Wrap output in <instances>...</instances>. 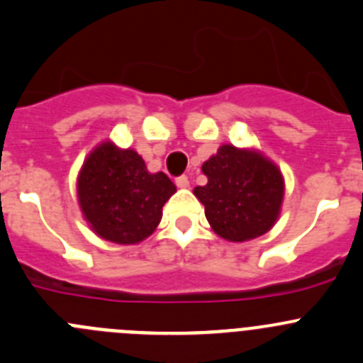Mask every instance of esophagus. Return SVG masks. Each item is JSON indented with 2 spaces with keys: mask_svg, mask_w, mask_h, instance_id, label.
<instances>
[{
  "mask_svg": "<svg viewBox=\"0 0 363 363\" xmlns=\"http://www.w3.org/2000/svg\"><path fill=\"white\" fill-rule=\"evenodd\" d=\"M175 184H177V188H188L189 179L186 177V175H179V177L175 179Z\"/></svg>",
  "mask_w": 363,
  "mask_h": 363,
  "instance_id": "1",
  "label": "esophagus"
}]
</instances>
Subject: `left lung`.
<instances>
[{"instance_id": "8db88e82", "label": "left lung", "mask_w": 363, "mask_h": 363, "mask_svg": "<svg viewBox=\"0 0 363 363\" xmlns=\"http://www.w3.org/2000/svg\"><path fill=\"white\" fill-rule=\"evenodd\" d=\"M206 186L195 196L206 207L211 227L228 241H248L266 234L279 218L284 179L279 168L260 154L221 145L202 164Z\"/></svg>"}]
</instances>
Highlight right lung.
Returning a JSON list of instances; mask_svg holds the SVG:
<instances>
[{
    "instance_id": "right-lung-1",
    "label": "right lung",
    "mask_w": 363,
    "mask_h": 363,
    "mask_svg": "<svg viewBox=\"0 0 363 363\" xmlns=\"http://www.w3.org/2000/svg\"><path fill=\"white\" fill-rule=\"evenodd\" d=\"M175 184L163 174H149L135 150L110 142L97 147L81 168L77 196L97 235L118 245H135L157 227Z\"/></svg>"
}]
</instances>
